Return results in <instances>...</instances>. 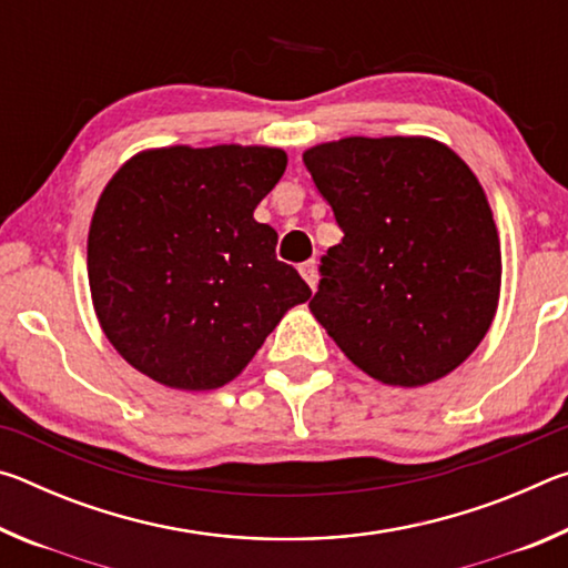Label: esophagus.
<instances>
[{
	"instance_id": "34e87169",
	"label": "esophagus",
	"mask_w": 568,
	"mask_h": 568,
	"mask_svg": "<svg viewBox=\"0 0 568 568\" xmlns=\"http://www.w3.org/2000/svg\"><path fill=\"white\" fill-rule=\"evenodd\" d=\"M301 275H303V281L315 291V285H318V271H315V263L313 261L301 265Z\"/></svg>"
}]
</instances>
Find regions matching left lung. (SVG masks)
<instances>
[{
  "instance_id": "obj_1",
  "label": "left lung",
  "mask_w": 568,
  "mask_h": 568,
  "mask_svg": "<svg viewBox=\"0 0 568 568\" xmlns=\"http://www.w3.org/2000/svg\"><path fill=\"white\" fill-rule=\"evenodd\" d=\"M303 162L343 230L311 313L386 386L448 376L478 348L501 295V243L478 178L434 138H343Z\"/></svg>"
}]
</instances>
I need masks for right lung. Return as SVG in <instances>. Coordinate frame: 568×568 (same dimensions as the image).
Returning <instances> with one entry per match:
<instances>
[{"label":"right lung","instance_id":"1","mask_svg":"<svg viewBox=\"0 0 568 568\" xmlns=\"http://www.w3.org/2000/svg\"><path fill=\"white\" fill-rule=\"evenodd\" d=\"M287 155L265 145L142 150L114 172L88 235L92 305L132 368L175 390L243 373L291 307L311 297L253 217Z\"/></svg>","mask_w":568,"mask_h":568}]
</instances>
